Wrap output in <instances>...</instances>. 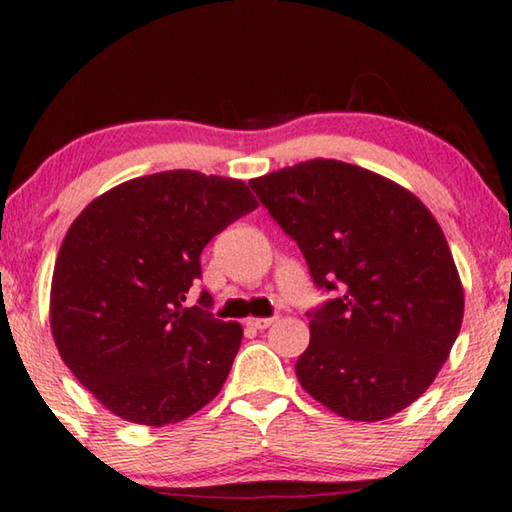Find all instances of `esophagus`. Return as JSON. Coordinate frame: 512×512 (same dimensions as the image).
<instances>
[{"label": "esophagus", "instance_id": "esophagus-1", "mask_svg": "<svg viewBox=\"0 0 512 512\" xmlns=\"http://www.w3.org/2000/svg\"><path fill=\"white\" fill-rule=\"evenodd\" d=\"M276 320H279V315H272V317H249L247 324L251 326V329L263 331V329H267V326H272Z\"/></svg>", "mask_w": 512, "mask_h": 512}]
</instances>
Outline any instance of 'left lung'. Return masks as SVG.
Segmentation results:
<instances>
[{"mask_svg": "<svg viewBox=\"0 0 512 512\" xmlns=\"http://www.w3.org/2000/svg\"><path fill=\"white\" fill-rule=\"evenodd\" d=\"M333 299L308 311L295 372L347 420L376 422L426 392L463 324V286L440 224L420 199L363 167L313 158L251 179Z\"/></svg>", "mask_w": 512, "mask_h": 512, "instance_id": "left-lung-1", "label": "left lung"}]
</instances>
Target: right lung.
I'll use <instances>...</instances> for the list:
<instances>
[{
	"label": "right lung",
	"instance_id": "1",
	"mask_svg": "<svg viewBox=\"0 0 512 512\" xmlns=\"http://www.w3.org/2000/svg\"><path fill=\"white\" fill-rule=\"evenodd\" d=\"M256 206L238 179L170 170L104 192L72 222L49 322L63 363L111 413L163 426L222 390L242 326L215 320L204 290L199 306L183 301L204 247Z\"/></svg>",
	"mask_w": 512,
	"mask_h": 512
}]
</instances>
